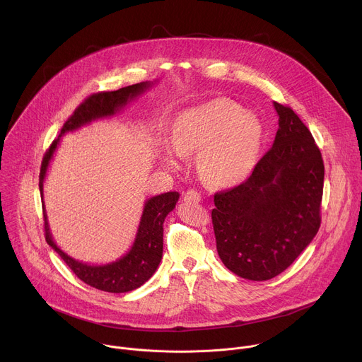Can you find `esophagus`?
I'll return each instance as SVG.
<instances>
[{
    "label": "esophagus",
    "instance_id": "1",
    "mask_svg": "<svg viewBox=\"0 0 362 362\" xmlns=\"http://www.w3.org/2000/svg\"><path fill=\"white\" fill-rule=\"evenodd\" d=\"M183 199H185V202H189V203H199L202 200L200 194L196 190H192V189L185 193Z\"/></svg>",
    "mask_w": 362,
    "mask_h": 362
}]
</instances>
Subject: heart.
Listing matches in <instances>:
<instances>
[{"label": "heart", "instance_id": "1", "mask_svg": "<svg viewBox=\"0 0 362 362\" xmlns=\"http://www.w3.org/2000/svg\"><path fill=\"white\" fill-rule=\"evenodd\" d=\"M261 139L259 119L226 98H216L183 111L173 128V146L179 153H199L203 176L216 185H234L254 166ZM175 151L165 145L163 155L173 163Z\"/></svg>", "mask_w": 362, "mask_h": 362}]
</instances>
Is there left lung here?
Here are the masks:
<instances>
[{"instance_id": "obj_1", "label": "left lung", "mask_w": 362, "mask_h": 362, "mask_svg": "<svg viewBox=\"0 0 362 362\" xmlns=\"http://www.w3.org/2000/svg\"><path fill=\"white\" fill-rule=\"evenodd\" d=\"M272 148L240 186L214 194L217 252L235 275L268 281L306 250L320 227L325 165L310 131L291 107L274 103Z\"/></svg>"}]
</instances>
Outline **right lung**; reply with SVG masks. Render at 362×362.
Here are the masks:
<instances>
[{
	"instance_id": "right-lung-1",
	"label": "right lung",
	"mask_w": 362,
	"mask_h": 362,
	"mask_svg": "<svg viewBox=\"0 0 362 362\" xmlns=\"http://www.w3.org/2000/svg\"><path fill=\"white\" fill-rule=\"evenodd\" d=\"M153 86L151 81H142L128 87H122L115 91H103L86 98L73 112V115L64 122L60 135L52 142L50 148L43 156L40 175H39V190L42 197V209L45 218V238L46 243L59 254V257L66 262V265L74 272V275L84 284L104 292L110 293H125L142 286L148 279L152 278L158 269L162 252H163V221L166 216L175 209L179 193L168 192L148 199L144 204L142 216L136 230V235L129 251L121 258L103 264L93 265L78 259L71 258L64 251H62L49 228L47 216L43 203V182L46 177L47 168L57 149L62 136L66 132L76 131L95 119L110 118L119 112L129 101L135 100L138 95L144 94Z\"/></svg>"
}]
</instances>
